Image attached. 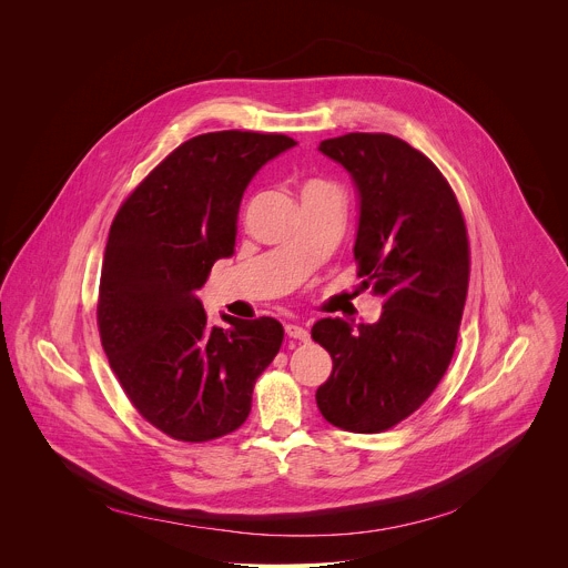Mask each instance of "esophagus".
Returning <instances> with one entry per match:
<instances>
[{
	"mask_svg": "<svg viewBox=\"0 0 568 568\" xmlns=\"http://www.w3.org/2000/svg\"><path fill=\"white\" fill-rule=\"evenodd\" d=\"M285 333H287V337L298 339V342H307L310 339V333L301 326V323H285Z\"/></svg>",
	"mask_w": 568,
	"mask_h": 568,
	"instance_id": "esophagus-1",
	"label": "esophagus"
}]
</instances>
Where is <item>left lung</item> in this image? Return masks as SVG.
I'll list each match as a JSON object with an SVG mask.
<instances>
[{
    "label": "left lung",
    "instance_id": "obj_1",
    "mask_svg": "<svg viewBox=\"0 0 568 568\" xmlns=\"http://www.w3.org/2000/svg\"><path fill=\"white\" fill-rule=\"evenodd\" d=\"M318 150L353 178L357 276L384 310L362 326L314 323L312 339L333 357L316 407L339 429L377 434L412 416L454 357L469 281L465 220L447 180L407 141L351 132Z\"/></svg>",
    "mask_w": 568,
    "mask_h": 568
}]
</instances>
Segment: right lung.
<instances>
[{
  "label": "right lung",
  "instance_id": "obj_1",
  "mask_svg": "<svg viewBox=\"0 0 568 568\" xmlns=\"http://www.w3.org/2000/svg\"><path fill=\"white\" fill-rule=\"evenodd\" d=\"M285 134L209 132L173 150L119 209L101 270L103 351L134 409L184 443L235 432L283 326L272 316L211 326L197 290L233 256L254 175L294 148Z\"/></svg>",
  "mask_w": 568,
  "mask_h": 568
}]
</instances>
